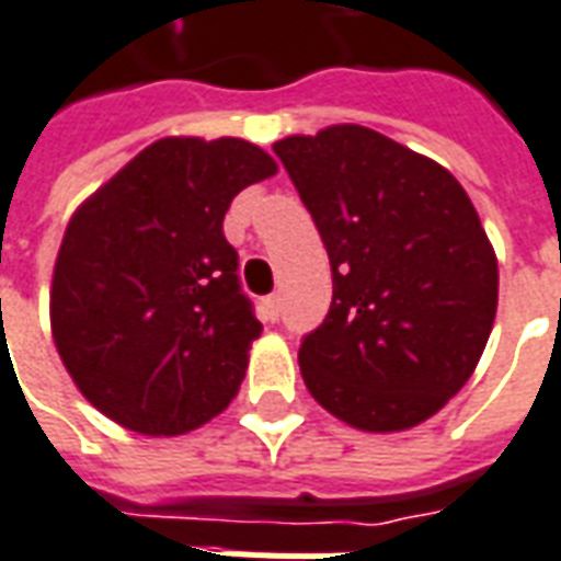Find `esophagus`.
Segmentation results:
<instances>
[{
    "instance_id": "obj_1",
    "label": "esophagus",
    "mask_w": 561,
    "mask_h": 561,
    "mask_svg": "<svg viewBox=\"0 0 561 561\" xmlns=\"http://www.w3.org/2000/svg\"><path fill=\"white\" fill-rule=\"evenodd\" d=\"M277 313H280V298H277V296L263 298V316H265V319H268V322H275Z\"/></svg>"
}]
</instances>
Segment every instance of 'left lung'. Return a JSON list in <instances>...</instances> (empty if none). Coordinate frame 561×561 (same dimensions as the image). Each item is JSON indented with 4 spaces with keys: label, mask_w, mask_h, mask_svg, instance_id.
<instances>
[{
    "label": "left lung",
    "mask_w": 561,
    "mask_h": 561,
    "mask_svg": "<svg viewBox=\"0 0 561 561\" xmlns=\"http://www.w3.org/2000/svg\"><path fill=\"white\" fill-rule=\"evenodd\" d=\"M275 153L334 277L325 322L298 348L307 390L360 432L425 423L494 328L500 268L473 201L435 159L360 124L286 136Z\"/></svg>",
    "instance_id": "1"
}]
</instances>
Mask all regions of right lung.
Segmentation results:
<instances>
[{
  "mask_svg": "<svg viewBox=\"0 0 561 561\" xmlns=\"http://www.w3.org/2000/svg\"><path fill=\"white\" fill-rule=\"evenodd\" d=\"M277 162L245 138L168 136L129 159L67 221L49 286L58 357L88 402L150 437L225 411L256 322L225 213Z\"/></svg>",
  "mask_w": 561,
  "mask_h": 561,
  "instance_id": "obj_1",
  "label": "right lung"
}]
</instances>
